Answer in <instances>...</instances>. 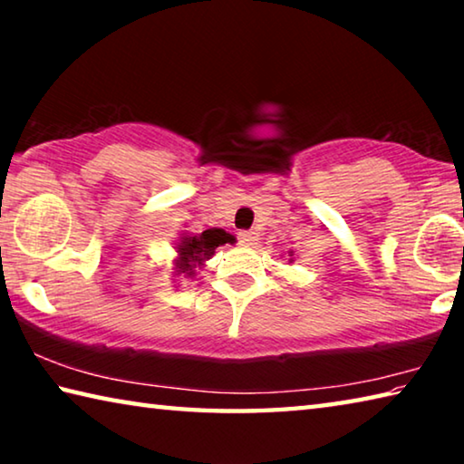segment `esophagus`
Listing matches in <instances>:
<instances>
[{
  "label": "esophagus",
  "instance_id": "esophagus-1",
  "mask_svg": "<svg viewBox=\"0 0 464 464\" xmlns=\"http://www.w3.org/2000/svg\"><path fill=\"white\" fill-rule=\"evenodd\" d=\"M239 241L243 243V246H254V243L257 241V233L256 231H241Z\"/></svg>",
  "mask_w": 464,
  "mask_h": 464
}]
</instances>
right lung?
<instances>
[{
	"label": "right lung",
	"mask_w": 464,
	"mask_h": 464,
	"mask_svg": "<svg viewBox=\"0 0 464 464\" xmlns=\"http://www.w3.org/2000/svg\"><path fill=\"white\" fill-rule=\"evenodd\" d=\"M223 243H233V235L223 229H207L200 235H184L178 246L176 274H184V278H192L196 266H202L215 254V249Z\"/></svg>",
	"instance_id": "1"
}]
</instances>
